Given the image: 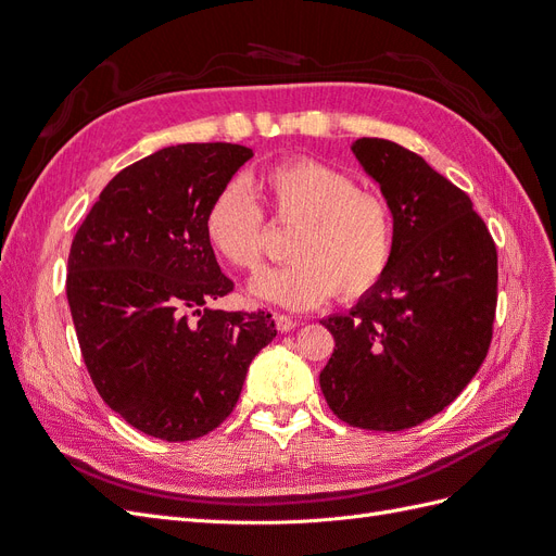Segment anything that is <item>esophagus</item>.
<instances>
[{"label":"esophagus","mask_w":556,"mask_h":556,"mask_svg":"<svg viewBox=\"0 0 556 556\" xmlns=\"http://www.w3.org/2000/svg\"><path fill=\"white\" fill-rule=\"evenodd\" d=\"M274 323H276V329L280 333H288L296 327V319L290 317V315H285V313H274Z\"/></svg>","instance_id":"1"}]
</instances>
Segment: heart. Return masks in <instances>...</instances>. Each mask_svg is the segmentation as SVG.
<instances>
[{
    "instance_id": "obj_1",
    "label": "heart",
    "mask_w": 556,
    "mask_h": 556,
    "mask_svg": "<svg viewBox=\"0 0 556 556\" xmlns=\"http://www.w3.org/2000/svg\"><path fill=\"white\" fill-rule=\"evenodd\" d=\"M294 227L288 262L252 282V294L271 304L306 311L333 294L366 296L394 257V215L387 199L362 190L348 172L311 157L282 160L229 180L204 213V237L213 252L239 271H257L264 257V212Z\"/></svg>"
}]
</instances>
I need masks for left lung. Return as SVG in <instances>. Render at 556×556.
<instances>
[{
    "mask_svg": "<svg viewBox=\"0 0 556 556\" xmlns=\"http://www.w3.org/2000/svg\"><path fill=\"white\" fill-rule=\"evenodd\" d=\"M394 215V257L376 290L323 325L333 336L319 387L350 427L403 431L447 408L492 343L498 257L464 190L413 150L352 143Z\"/></svg>",
    "mask_w": 556,
    "mask_h": 556,
    "instance_id": "8db88e82",
    "label": "left lung"
}]
</instances>
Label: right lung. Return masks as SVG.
Returning <instances> with one entry per match:
<instances>
[{
	"mask_svg": "<svg viewBox=\"0 0 556 556\" xmlns=\"http://www.w3.org/2000/svg\"><path fill=\"white\" fill-rule=\"evenodd\" d=\"M252 157L239 143H180L129 164L99 194L70 250L66 299L106 406L153 439L220 427L271 313L208 304L233 290L204 237L213 194Z\"/></svg>",
	"mask_w": 556,
	"mask_h": 556,
	"instance_id": "right-lung-1",
	"label": "right lung"
}]
</instances>
